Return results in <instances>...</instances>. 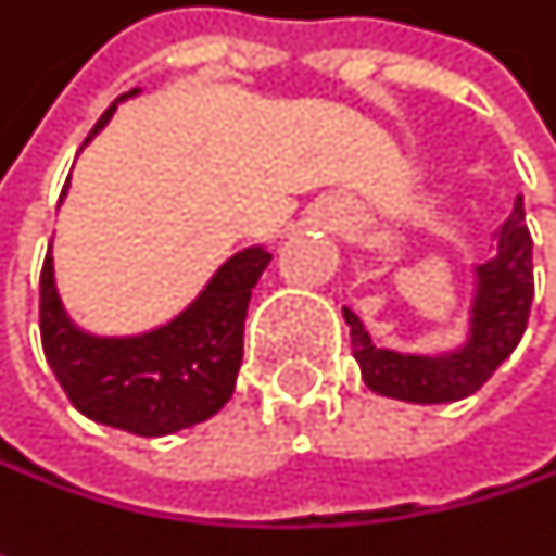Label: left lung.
Wrapping results in <instances>:
<instances>
[{"instance_id": "1", "label": "left lung", "mask_w": 556, "mask_h": 556, "mask_svg": "<svg viewBox=\"0 0 556 556\" xmlns=\"http://www.w3.org/2000/svg\"><path fill=\"white\" fill-rule=\"evenodd\" d=\"M534 299L531 231L525 222V202L515 199L511 215L496 231V254L477 267V299L470 318V338L460 351L441 357H415L383 351L370 341L361 318L344 308L351 325L354 357L364 383L405 402H457L483 387L502 361L518 348Z\"/></svg>"}]
</instances>
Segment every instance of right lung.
Instances as JSON below:
<instances>
[{"instance_id": "right-lung-1", "label": "right lung", "mask_w": 556, "mask_h": 556, "mask_svg": "<svg viewBox=\"0 0 556 556\" xmlns=\"http://www.w3.org/2000/svg\"><path fill=\"white\" fill-rule=\"evenodd\" d=\"M112 112L115 105L102 112L83 144L102 131ZM267 264V251L248 248L164 328L138 338H89L63 315L48 251L41 267V348L56 383L86 418L141 438L173 434L212 418L235 392L251 289Z\"/></svg>"}]
</instances>
